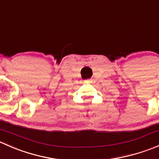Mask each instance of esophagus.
<instances>
[{"instance_id":"obj_1","label":"esophagus","mask_w":159,"mask_h":159,"mask_svg":"<svg viewBox=\"0 0 159 159\" xmlns=\"http://www.w3.org/2000/svg\"><path fill=\"white\" fill-rule=\"evenodd\" d=\"M88 82L91 83V84H94L95 83V80L94 78H90V79L88 80Z\"/></svg>"}]
</instances>
